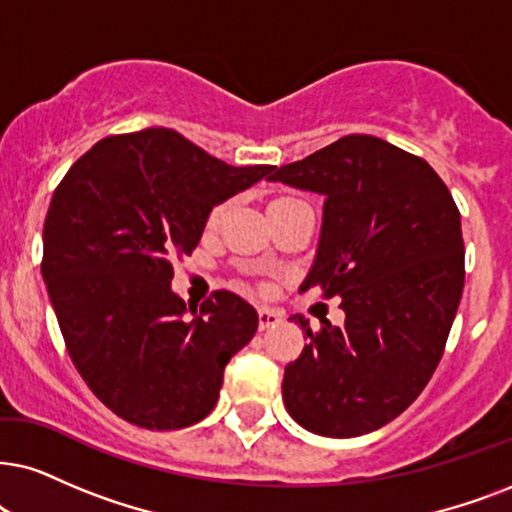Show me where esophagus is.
I'll return each instance as SVG.
<instances>
[{"instance_id": "1", "label": "esophagus", "mask_w": 512, "mask_h": 512, "mask_svg": "<svg viewBox=\"0 0 512 512\" xmlns=\"http://www.w3.org/2000/svg\"><path fill=\"white\" fill-rule=\"evenodd\" d=\"M257 319H260V331H269V328L278 326V323L283 321V316L276 312V309H269V307H262L260 312H257Z\"/></svg>"}]
</instances>
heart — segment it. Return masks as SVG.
I'll list each match as a JSON object with an SVG mask.
<instances>
[{
	"instance_id": "b5f03b06",
	"label": "heart",
	"mask_w": 512,
	"mask_h": 512,
	"mask_svg": "<svg viewBox=\"0 0 512 512\" xmlns=\"http://www.w3.org/2000/svg\"><path fill=\"white\" fill-rule=\"evenodd\" d=\"M290 200H295V198H276L274 203H271V205H278V203H290ZM224 212H226V205H219V208H215V212H212V215H210V224L215 226V224L222 222Z\"/></svg>"
}]
</instances>
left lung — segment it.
I'll return each instance as SVG.
<instances>
[{
  "label": "left lung",
  "mask_w": 512,
  "mask_h": 512,
  "mask_svg": "<svg viewBox=\"0 0 512 512\" xmlns=\"http://www.w3.org/2000/svg\"><path fill=\"white\" fill-rule=\"evenodd\" d=\"M269 181L323 196L321 236L300 293L340 297L342 326L323 319L283 375V404L321 437H359L423 392L463 295L461 215L423 158L349 134Z\"/></svg>",
  "instance_id": "left-lung-1"
}]
</instances>
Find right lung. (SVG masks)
I'll list each match as a JSON object with an SVG mask.
<instances>
[{
	"instance_id": "add662e5",
	"label": "right lung",
	"mask_w": 512,
	"mask_h": 512,
	"mask_svg": "<svg viewBox=\"0 0 512 512\" xmlns=\"http://www.w3.org/2000/svg\"><path fill=\"white\" fill-rule=\"evenodd\" d=\"M276 167H234L167 127L106 137L70 167L44 219L42 278L70 359L127 423L179 430L215 409L224 366L257 331L243 297L200 312L172 290L212 208Z\"/></svg>"
}]
</instances>
